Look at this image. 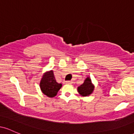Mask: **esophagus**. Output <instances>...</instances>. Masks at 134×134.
<instances>
[{
    "label": "esophagus",
    "instance_id": "1",
    "mask_svg": "<svg viewBox=\"0 0 134 134\" xmlns=\"http://www.w3.org/2000/svg\"><path fill=\"white\" fill-rule=\"evenodd\" d=\"M65 83L66 84H72V81H65Z\"/></svg>",
    "mask_w": 134,
    "mask_h": 134
}]
</instances>
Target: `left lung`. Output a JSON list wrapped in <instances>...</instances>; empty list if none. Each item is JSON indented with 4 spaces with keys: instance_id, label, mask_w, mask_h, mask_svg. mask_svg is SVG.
Segmentation results:
<instances>
[{
    "instance_id": "1",
    "label": "left lung",
    "mask_w": 134,
    "mask_h": 134,
    "mask_svg": "<svg viewBox=\"0 0 134 134\" xmlns=\"http://www.w3.org/2000/svg\"><path fill=\"white\" fill-rule=\"evenodd\" d=\"M94 90V85L92 83L90 77H87L84 80L82 84L77 87V91L81 96H88L93 93Z\"/></svg>"
}]
</instances>
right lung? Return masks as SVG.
Wrapping results in <instances>:
<instances>
[{
  "mask_svg": "<svg viewBox=\"0 0 134 134\" xmlns=\"http://www.w3.org/2000/svg\"><path fill=\"white\" fill-rule=\"evenodd\" d=\"M62 86V84L58 83L55 80L52 70L44 72L40 82L41 92L49 98H53L56 96Z\"/></svg>",
  "mask_w": 134,
  "mask_h": 134,
  "instance_id": "obj_1",
  "label": "right lung"
}]
</instances>
